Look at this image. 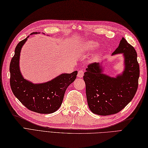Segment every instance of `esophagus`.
<instances>
[{
	"instance_id": "1",
	"label": "esophagus",
	"mask_w": 148,
	"mask_h": 148,
	"mask_svg": "<svg viewBox=\"0 0 148 148\" xmlns=\"http://www.w3.org/2000/svg\"><path fill=\"white\" fill-rule=\"evenodd\" d=\"M83 75H84L83 70H79L78 71V75H77V77H78V78H82L83 77Z\"/></svg>"
}]
</instances>
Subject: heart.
Returning <instances> with one entry per match:
<instances>
[{
	"label": "heart",
	"instance_id": "1",
	"mask_svg": "<svg viewBox=\"0 0 148 148\" xmlns=\"http://www.w3.org/2000/svg\"><path fill=\"white\" fill-rule=\"evenodd\" d=\"M97 47V45L93 42L91 41H88L84 43V49L86 51H91L95 49H96Z\"/></svg>",
	"mask_w": 148,
	"mask_h": 148
}]
</instances>
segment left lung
<instances>
[{
	"label": "left lung",
	"mask_w": 148,
	"mask_h": 148,
	"mask_svg": "<svg viewBox=\"0 0 148 148\" xmlns=\"http://www.w3.org/2000/svg\"><path fill=\"white\" fill-rule=\"evenodd\" d=\"M122 53L124 70L113 77L103 73L101 63L88 66L83 79L88 105L91 112L101 116L116 114L128 104L136 93L139 66L134 48L122 38L112 55Z\"/></svg>",
	"instance_id": "obj_1"
}]
</instances>
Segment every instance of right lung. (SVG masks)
<instances>
[{
    "instance_id": "1",
    "label": "right lung",
    "mask_w": 148,
    "mask_h": 148,
    "mask_svg": "<svg viewBox=\"0 0 148 148\" xmlns=\"http://www.w3.org/2000/svg\"><path fill=\"white\" fill-rule=\"evenodd\" d=\"M37 34L38 33L33 32L30 35ZM29 37V35L18 43L15 47V54L11 60V89L15 97L27 109L41 114L53 113L62 105L65 91L68 86L75 81L78 71L62 73L50 81L42 83H33L25 79L20 70V55L22 48Z\"/></svg>"
}]
</instances>
